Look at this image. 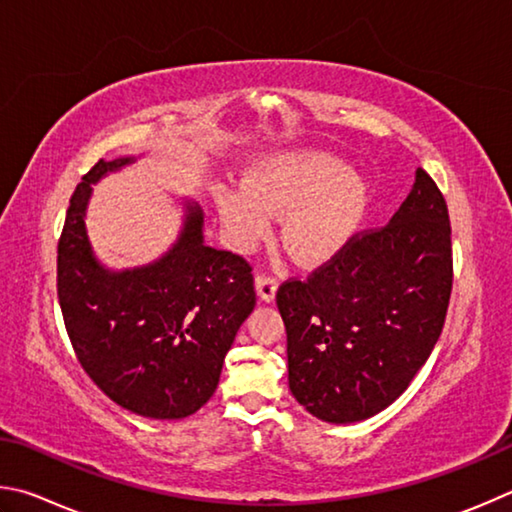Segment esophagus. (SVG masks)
I'll list each match as a JSON object with an SVG mask.
<instances>
[{"instance_id":"obj_1","label":"esophagus","mask_w":512,"mask_h":512,"mask_svg":"<svg viewBox=\"0 0 512 512\" xmlns=\"http://www.w3.org/2000/svg\"><path fill=\"white\" fill-rule=\"evenodd\" d=\"M276 288H279V283H276V279L272 274H258L256 276V292L258 297H261L263 301H274L276 297Z\"/></svg>"}]
</instances>
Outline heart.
Wrapping results in <instances>:
<instances>
[{
    "label": "heart",
    "mask_w": 512,
    "mask_h": 512,
    "mask_svg": "<svg viewBox=\"0 0 512 512\" xmlns=\"http://www.w3.org/2000/svg\"><path fill=\"white\" fill-rule=\"evenodd\" d=\"M371 186L348 173L328 152H297L265 159L247 177L245 188H218L215 206L236 249H254L272 229V218L292 208L283 242L297 261L324 263L335 256L369 209Z\"/></svg>",
    "instance_id": "b5f03b06"
}]
</instances>
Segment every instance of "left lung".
<instances>
[{
	"label": "left lung",
	"instance_id": "obj_1",
	"mask_svg": "<svg viewBox=\"0 0 512 512\" xmlns=\"http://www.w3.org/2000/svg\"><path fill=\"white\" fill-rule=\"evenodd\" d=\"M450 294V215L418 168L389 224L355 233L306 281L276 292L292 396L326 423L380 414L432 355Z\"/></svg>",
	"mask_w": 512,
	"mask_h": 512
}]
</instances>
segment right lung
I'll return each mask as SVG.
<instances>
[{"label": "right lung", "instance_id": "1", "mask_svg": "<svg viewBox=\"0 0 512 512\" xmlns=\"http://www.w3.org/2000/svg\"><path fill=\"white\" fill-rule=\"evenodd\" d=\"M134 157L98 159L69 200L58 240V301L80 366L132 414H195L218 389L224 355L256 306L245 258L204 245L202 209L186 202L184 229L159 261L110 272L96 261L85 209L105 173Z\"/></svg>", "mask_w": 512, "mask_h": 512}]
</instances>
